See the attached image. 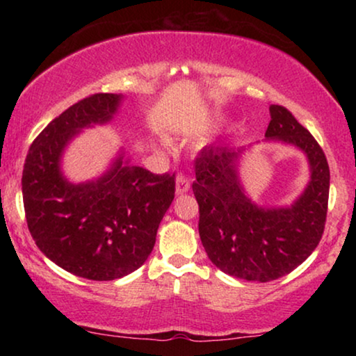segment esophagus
I'll use <instances>...</instances> for the list:
<instances>
[{
	"label": "esophagus",
	"mask_w": 356,
	"mask_h": 356,
	"mask_svg": "<svg viewBox=\"0 0 356 356\" xmlns=\"http://www.w3.org/2000/svg\"><path fill=\"white\" fill-rule=\"evenodd\" d=\"M189 191V179L184 175H178L177 178V194H184Z\"/></svg>",
	"instance_id": "esophagus-1"
}]
</instances>
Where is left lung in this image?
<instances>
[{
  "label": "left lung",
  "instance_id": "obj_1",
  "mask_svg": "<svg viewBox=\"0 0 356 356\" xmlns=\"http://www.w3.org/2000/svg\"><path fill=\"white\" fill-rule=\"evenodd\" d=\"M269 111L266 139L293 145L309 165V181L290 206H261L248 196L238 168L246 147L202 149L193 183L209 259L225 274L250 282L280 279L308 259L327 216L330 173L323 149L284 106L270 105Z\"/></svg>",
  "mask_w": 356,
  "mask_h": 356
}]
</instances>
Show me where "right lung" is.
Listing matches in <instances>:
<instances>
[{
    "instance_id": "right-lung-1",
    "label": "right lung",
    "mask_w": 356,
    "mask_h": 356,
    "mask_svg": "<svg viewBox=\"0 0 356 356\" xmlns=\"http://www.w3.org/2000/svg\"><path fill=\"white\" fill-rule=\"evenodd\" d=\"M121 102V94L77 102L37 136L24 163V209L35 245L61 269L89 280H115L139 269L175 197V175L131 165L124 150L99 178L71 183L63 173L71 140L82 129L110 123Z\"/></svg>"
}]
</instances>
